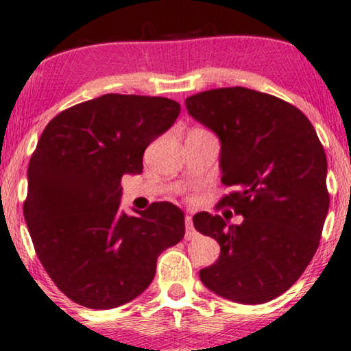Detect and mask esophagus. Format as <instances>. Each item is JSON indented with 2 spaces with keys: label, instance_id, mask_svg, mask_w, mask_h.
<instances>
[{
  "label": "esophagus",
  "instance_id": "34e87169",
  "mask_svg": "<svg viewBox=\"0 0 351 351\" xmlns=\"http://www.w3.org/2000/svg\"><path fill=\"white\" fill-rule=\"evenodd\" d=\"M185 237H186V240H190V239H193V237H197V230L193 229L192 216H186L185 217Z\"/></svg>",
  "mask_w": 351,
  "mask_h": 351
}]
</instances>
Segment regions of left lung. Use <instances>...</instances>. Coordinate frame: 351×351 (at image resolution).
<instances>
[{"label":"left lung","instance_id":"left-lung-1","mask_svg":"<svg viewBox=\"0 0 351 351\" xmlns=\"http://www.w3.org/2000/svg\"><path fill=\"white\" fill-rule=\"evenodd\" d=\"M189 114L221 140V199L242 215L239 226L198 213L193 226L221 245L199 271L211 292L235 303L274 300L300 279L315 256L327 211V159L308 117L272 95L229 86L192 95Z\"/></svg>","mask_w":351,"mask_h":351}]
</instances>
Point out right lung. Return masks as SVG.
I'll use <instances>...</instances> for the list:
<instances>
[{
	"mask_svg": "<svg viewBox=\"0 0 351 351\" xmlns=\"http://www.w3.org/2000/svg\"><path fill=\"white\" fill-rule=\"evenodd\" d=\"M180 104L162 97L108 93L59 112L29 162L24 216L36 256L72 302L92 309L129 303L152 284L158 256L185 235L169 202L136 216L119 211L125 174L174 124Z\"/></svg>",
	"mask_w": 351,
	"mask_h": 351,
	"instance_id": "1",
	"label": "right lung"
}]
</instances>
